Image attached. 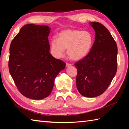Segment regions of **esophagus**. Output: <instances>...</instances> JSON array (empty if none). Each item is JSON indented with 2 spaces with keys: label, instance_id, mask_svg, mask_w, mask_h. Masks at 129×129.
<instances>
[{
  "label": "esophagus",
  "instance_id": "obj_1",
  "mask_svg": "<svg viewBox=\"0 0 129 129\" xmlns=\"http://www.w3.org/2000/svg\"><path fill=\"white\" fill-rule=\"evenodd\" d=\"M72 64H70V63H69V62H67V64H66V66H67V67H70V66H72Z\"/></svg>",
  "mask_w": 129,
  "mask_h": 129
}]
</instances>
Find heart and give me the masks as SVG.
Here are the masks:
<instances>
[{
  "instance_id": "heart-1",
  "label": "heart",
  "mask_w": 129,
  "mask_h": 129,
  "mask_svg": "<svg viewBox=\"0 0 129 129\" xmlns=\"http://www.w3.org/2000/svg\"><path fill=\"white\" fill-rule=\"evenodd\" d=\"M94 37L89 31L67 29L60 32L57 39L51 40V53L56 58L64 56L65 49L71 59L79 60L84 58L91 51Z\"/></svg>"
}]
</instances>
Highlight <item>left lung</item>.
<instances>
[{"instance_id":"left-lung-1","label":"left lung","mask_w":129,"mask_h":129,"mask_svg":"<svg viewBox=\"0 0 129 129\" xmlns=\"http://www.w3.org/2000/svg\"><path fill=\"white\" fill-rule=\"evenodd\" d=\"M95 39L91 51L75 63L77 69L76 87L84 96L94 98L107 89L116 74L117 47L115 41L105 26L91 23Z\"/></svg>"}]
</instances>
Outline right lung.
Here are the masks:
<instances>
[{
  "label": "right lung",
  "mask_w": 129,
  "mask_h": 129,
  "mask_svg": "<svg viewBox=\"0 0 129 129\" xmlns=\"http://www.w3.org/2000/svg\"><path fill=\"white\" fill-rule=\"evenodd\" d=\"M48 26L26 24L10 46L9 70L19 91L34 100L48 97L66 64L50 53Z\"/></svg>",
  "instance_id": "add662e5"
}]
</instances>
